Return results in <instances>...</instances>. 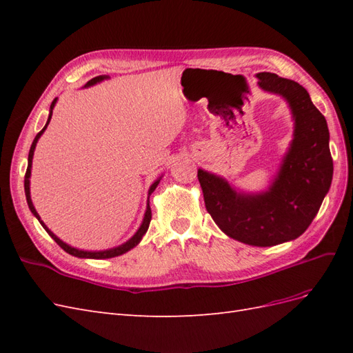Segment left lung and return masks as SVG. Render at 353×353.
Here are the masks:
<instances>
[{"instance_id":"8db88e82","label":"left lung","mask_w":353,"mask_h":353,"mask_svg":"<svg viewBox=\"0 0 353 353\" xmlns=\"http://www.w3.org/2000/svg\"><path fill=\"white\" fill-rule=\"evenodd\" d=\"M256 78L259 88L287 101L294 122L279 172L261 193H244L205 169L197 176L206 210L222 232L244 244L270 248L297 239L311 225L333 179V159L325 117L302 85L270 72Z\"/></svg>"}]
</instances>
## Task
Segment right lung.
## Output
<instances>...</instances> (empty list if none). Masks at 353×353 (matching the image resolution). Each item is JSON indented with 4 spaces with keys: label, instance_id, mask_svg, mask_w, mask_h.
Segmentation results:
<instances>
[{
    "label": "right lung",
    "instance_id": "right-lung-1",
    "mask_svg": "<svg viewBox=\"0 0 353 353\" xmlns=\"http://www.w3.org/2000/svg\"><path fill=\"white\" fill-rule=\"evenodd\" d=\"M105 79H109L108 74H100V77H95V78H92L91 81H88L87 83L83 85V87H85V88L92 87V85L100 83V82H103V81H105ZM57 100H59V99L52 100V103H51V105H50V113H48L47 123H46V126L42 128V130L38 132V135L35 137V140H34V143H32L30 150H29V156H28V169H26V175H25V194H26L28 206H29V209H30V212H32V215H34V216L39 221L42 228H44V230L48 232V236H50L52 240H54L63 250L68 252L69 254L77 256V258H83V259H109V258H116V256H121V254H123V253H126V252H130L131 249H134L135 245L141 241V239L144 237V234L147 232L148 225H150V221H152V209H150V203H148V199H150V194L153 193V191L156 190V187L159 185V183H160V179H162V176H159V178L154 181V183L150 185V188H148L147 208H145V212H144L143 222H141L140 228L137 230V232H135L134 236H132L130 240H128V241H125V243H122V244H119V245H116V248L105 249V250H82V249L72 248V245H69L68 243L60 240V239L56 236V234L52 232V231L46 225L44 221H41V216L38 215V212H37V209H35V206H34V203H32V199H30V170H32V159H34V153H35V147H37L38 140L41 138V135L44 134V131L47 130V126H48V123H50V121H51L52 109H54V105H56Z\"/></svg>",
    "mask_w": 353,
    "mask_h": 353
}]
</instances>
